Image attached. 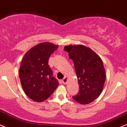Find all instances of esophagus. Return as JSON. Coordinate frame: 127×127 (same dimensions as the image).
<instances>
[{"label": "esophagus", "mask_w": 127, "mask_h": 127, "mask_svg": "<svg viewBox=\"0 0 127 127\" xmlns=\"http://www.w3.org/2000/svg\"><path fill=\"white\" fill-rule=\"evenodd\" d=\"M67 80H68V78H67V77H65L63 79L62 81H63V83L64 85H66V84H67Z\"/></svg>", "instance_id": "obj_1"}]
</instances>
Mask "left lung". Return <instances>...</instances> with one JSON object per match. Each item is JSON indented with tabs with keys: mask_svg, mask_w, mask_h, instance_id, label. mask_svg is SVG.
<instances>
[{
	"mask_svg": "<svg viewBox=\"0 0 127 127\" xmlns=\"http://www.w3.org/2000/svg\"><path fill=\"white\" fill-rule=\"evenodd\" d=\"M64 50L73 60L79 85V92L73 98L82 105L93 102L102 93L106 79L102 60L83 45H69L64 47Z\"/></svg>",
	"mask_w": 127,
	"mask_h": 127,
	"instance_id": "8db88e82",
	"label": "left lung"
}]
</instances>
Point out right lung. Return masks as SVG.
Segmentation results:
<instances>
[{
	"label": "right lung",
	"mask_w": 127,
	"mask_h": 127,
	"mask_svg": "<svg viewBox=\"0 0 127 127\" xmlns=\"http://www.w3.org/2000/svg\"><path fill=\"white\" fill-rule=\"evenodd\" d=\"M58 47L51 42H41L27 52L19 68L21 86L28 97L36 102L47 99L58 86L48 63Z\"/></svg>",
	"instance_id": "add662e5"
}]
</instances>
